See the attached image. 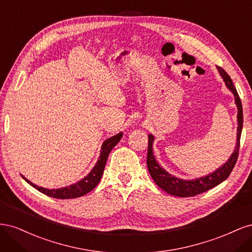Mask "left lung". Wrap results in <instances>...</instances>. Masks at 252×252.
Listing matches in <instances>:
<instances>
[{
    "label": "left lung",
    "instance_id": "left-lung-1",
    "mask_svg": "<svg viewBox=\"0 0 252 252\" xmlns=\"http://www.w3.org/2000/svg\"><path fill=\"white\" fill-rule=\"evenodd\" d=\"M218 69L224 79L227 87L229 88L235 97V104L238 106V138H236V147L233 151L232 156L228 159V162L224 164L220 168L216 170L213 173L207 175V177L200 178L192 181H185L177 179L173 175L169 174L165 171L161 166L158 164L156 161L154 152H152V143H154V136L151 134L148 135V152H147V167L148 171L154 179L156 184L162 188L164 191L167 193L180 196V197H188V196H194L197 194H201L207 190L218 186L223 181H225L229 174L231 173L232 169L234 168L235 163L238 161L239 158V151H240V140H241V133L243 128V108H242V102L239 96L238 91H236L232 80L222 67H218Z\"/></svg>",
    "mask_w": 252,
    "mask_h": 252
}]
</instances>
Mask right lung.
Masks as SVG:
<instances>
[{
	"mask_svg": "<svg viewBox=\"0 0 252 252\" xmlns=\"http://www.w3.org/2000/svg\"><path fill=\"white\" fill-rule=\"evenodd\" d=\"M122 135L123 133H118L117 135H113L112 138L106 140L103 145H102V150H101V156L98 158L97 162L95 166L94 167V169L91 170V172L87 175V177L84 178L82 181H79L78 183H75L73 185L67 186L61 189H45L43 187H39L34 184H32V182H29L26 178L23 177L28 184L34 187L36 190H39L40 192L46 194L48 196L55 197V199H74V197H79L82 195H85L89 191H91L94 187L100 182L102 174L105 168L106 161H107V158L110 154V151L112 148L116 146V145L120 142Z\"/></svg>",
	"mask_w": 252,
	"mask_h": 252,
	"instance_id": "obj_1",
	"label": "right lung"
}]
</instances>
